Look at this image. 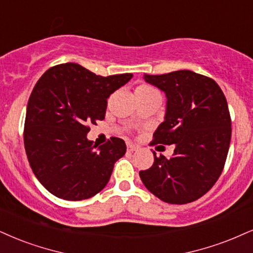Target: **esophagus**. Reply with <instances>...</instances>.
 Instances as JSON below:
<instances>
[{
	"mask_svg": "<svg viewBox=\"0 0 253 253\" xmlns=\"http://www.w3.org/2000/svg\"><path fill=\"white\" fill-rule=\"evenodd\" d=\"M126 146H127V151L129 152H133V151L138 150V145L132 144V143H127Z\"/></svg>",
	"mask_w": 253,
	"mask_h": 253,
	"instance_id": "1",
	"label": "esophagus"
}]
</instances>
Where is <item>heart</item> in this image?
Listing matches in <instances>:
<instances>
[{
  "instance_id": "1",
  "label": "heart",
  "mask_w": 253,
  "mask_h": 253,
  "mask_svg": "<svg viewBox=\"0 0 253 253\" xmlns=\"http://www.w3.org/2000/svg\"><path fill=\"white\" fill-rule=\"evenodd\" d=\"M136 93H158L154 86L149 85V84H141L135 89Z\"/></svg>"
}]
</instances>
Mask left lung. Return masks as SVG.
Returning a JSON list of instances; mask_svg holds the SVG:
<instances>
[{
	"mask_svg": "<svg viewBox=\"0 0 253 253\" xmlns=\"http://www.w3.org/2000/svg\"><path fill=\"white\" fill-rule=\"evenodd\" d=\"M144 80L168 98L165 120L150 144L176 148L170 158L154 152V164L139 177L161 201L191 203L212 188L224 169L231 141L226 98L212 79L190 70L145 74Z\"/></svg>",
	"mask_w": 253,
	"mask_h": 253,
	"instance_id": "1",
	"label": "left lung"
}]
</instances>
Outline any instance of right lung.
Segmentation results:
<instances>
[{"instance_id": "add662e5", "label": "right lung", "mask_w": 253, "mask_h": 253, "mask_svg": "<svg viewBox=\"0 0 253 253\" xmlns=\"http://www.w3.org/2000/svg\"><path fill=\"white\" fill-rule=\"evenodd\" d=\"M131 77H103L64 63L37 81L28 101L24 148L36 178L56 197L83 201L105 188L126 145L111 137L96 151L86 133L90 124L104 120L109 96Z\"/></svg>"}]
</instances>
